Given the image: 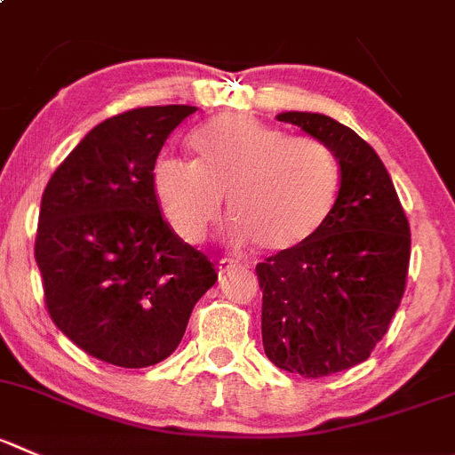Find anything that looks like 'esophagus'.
Here are the masks:
<instances>
[{"mask_svg":"<svg viewBox=\"0 0 455 455\" xmlns=\"http://www.w3.org/2000/svg\"><path fill=\"white\" fill-rule=\"evenodd\" d=\"M219 276H223L225 272H230V270H235V267H239V263L236 261H230V259H220L219 261Z\"/></svg>","mask_w":455,"mask_h":455,"instance_id":"34e87169","label":"esophagus"}]
</instances>
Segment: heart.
<instances>
[{
  "mask_svg": "<svg viewBox=\"0 0 455 455\" xmlns=\"http://www.w3.org/2000/svg\"><path fill=\"white\" fill-rule=\"evenodd\" d=\"M196 163L163 158L154 192L172 230L189 245L207 239L223 212L235 216L230 239L292 252L322 232L335 210L341 167L317 138H290L252 116L223 114L192 138Z\"/></svg>",
  "mask_w": 455,
  "mask_h": 455,
  "instance_id": "1",
  "label": "heart"
}]
</instances>
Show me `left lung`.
<instances>
[{
  "label": "left lung",
  "mask_w": 455,
  "mask_h": 455,
  "mask_svg": "<svg viewBox=\"0 0 455 455\" xmlns=\"http://www.w3.org/2000/svg\"><path fill=\"white\" fill-rule=\"evenodd\" d=\"M335 151L341 185L335 210L313 241L257 266L267 360L304 378L353 369L387 335L404 295L409 220L373 147L323 114L283 111Z\"/></svg>",
  "instance_id": "8db88e82"
}]
</instances>
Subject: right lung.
<instances>
[{"instance_id":"add662e5","label":"right lung","mask_w":455,"mask_h":455,"mask_svg":"<svg viewBox=\"0 0 455 455\" xmlns=\"http://www.w3.org/2000/svg\"><path fill=\"white\" fill-rule=\"evenodd\" d=\"M196 107L124 111L91 129L44 189L36 261L55 326L95 360L145 369L180 344L214 285L207 257L163 219L154 165Z\"/></svg>"}]
</instances>
